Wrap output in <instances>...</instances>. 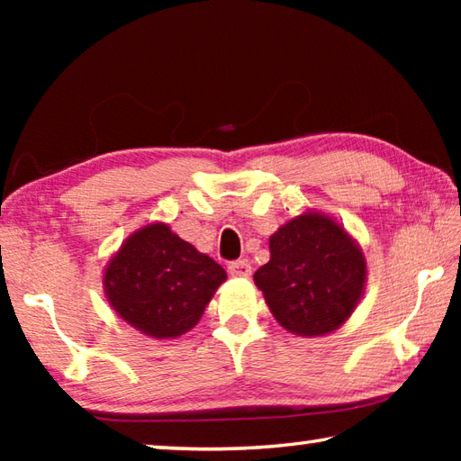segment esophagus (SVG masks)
<instances>
[{"mask_svg": "<svg viewBox=\"0 0 461 461\" xmlns=\"http://www.w3.org/2000/svg\"><path fill=\"white\" fill-rule=\"evenodd\" d=\"M230 275L231 276H249L252 275V267H249L248 260H233L230 262Z\"/></svg>", "mask_w": 461, "mask_h": 461, "instance_id": "1", "label": "esophagus"}]
</instances>
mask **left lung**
<instances>
[{
  "mask_svg": "<svg viewBox=\"0 0 461 461\" xmlns=\"http://www.w3.org/2000/svg\"><path fill=\"white\" fill-rule=\"evenodd\" d=\"M366 262L330 217H294L270 238V260L256 270L276 321L296 335H323L346 321L360 301Z\"/></svg>",
  "mask_w": 461,
  "mask_h": 461,
  "instance_id": "left-lung-1",
  "label": "left lung"
}]
</instances>
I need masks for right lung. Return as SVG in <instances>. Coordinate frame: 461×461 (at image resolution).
<instances>
[{"label":"right lung","mask_w":461,"mask_h":461,"mask_svg":"<svg viewBox=\"0 0 461 461\" xmlns=\"http://www.w3.org/2000/svg\"><path fill=\"white\" fill-rule=\"evenodd\" d=\"M225 270L189 241L154 223L136 231L105 270L118 315L152 338H176L199 321Z\"/></svg>","instance_id":"obj_1"}]
</instances>
